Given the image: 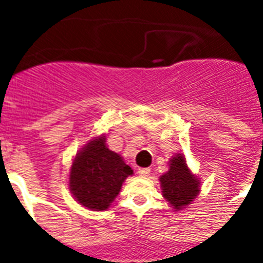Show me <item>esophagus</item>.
<instances>
[{
	"mask_svg": "<svg viewBox=\"0 0 263 263\" xmlns=\"http://www.w3.org/2000/svg\"><path fill=\"white\" fill-rule=\"evenodd\" d=\"M138 174L141 176H148V174H150V168H138Z\"/></svg>",
	"mask_w": 263,
	"mask_h": 263,
	"instance_id": "obj_1",
	"label": "esophagus"
}]
</instances>
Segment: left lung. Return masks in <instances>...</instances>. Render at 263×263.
<instances>
[{
    "instance_id": "obj_1",
    "label": "left lung",
    "mask_w": 263,
    "mask_h": 263,
    "mask_svg": "<svg viewBox=\"0 0 263 263\" xmlns=\"http://www.w3.org/2000/svg\"><path fill=\"white\" fill-rule=\"evenodd\" d=\"M163 197L175 211L192 204L200 191V180L190 171L184 155L176 154L170 160V168L159 178Z\"/></svg>"
}]
</instances>
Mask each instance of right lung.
Masks as SVG:
<instances>
[{
    "label": "right lung",
    "mask_w": 263,
    "mask_h": 263,
    "mask_svg": "<svg viewBox=\"0 0 263 263\" xmlns=\"http://www.w3.org/2000/svg\"><path fill=\"white\" fill-rule=\"evenodd\" d=\"M105 136L92 139L76 154L69 173V191L78 203L92 211H105L133 175L120 154L106 147Z\"/></svg>",
    "instance_id": "right-lung-1"
}]
</instances>
